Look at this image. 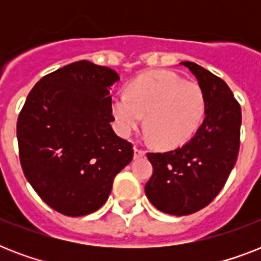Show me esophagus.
I'll use <instances>...</instances> for the list:
<instances>
[{
  "mask_svg": "<svg viewBox=\"0 0 261 261\" xmlns=\"http://www.w3.org/2000/svg\"><path fill=\"white\" fill-rule=\"evenodd\" d=\"M145 155V151L142 150V149H139V147L135 146L134 147V157L135 159H141V157H143Z\"/></svg>",
  "mask_w": 261,
  "mask_h": 261,
  "instance_id": "34e87169",
  "label": "esophagus"
}]
</instances>
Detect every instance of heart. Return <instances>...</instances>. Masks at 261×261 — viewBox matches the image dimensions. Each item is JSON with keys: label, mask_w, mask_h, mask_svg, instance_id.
I'll use <instances>...</instances> for the list:
<instances>
[{"label": "heart", "mask_w": 261, "mask_h": 261, "mask_svg": "<svg viewBox=\"0 0 261 261\" xmlns=\"http://www.w3.org/2000/svg\"><path fill=\"white\" fill-rule=\"evenodd\" d=\"M204 110L202 88L168 70L139 75L128 84L127 94H118L111 102L119 134L130 137L145 116L147 138L163 147L187 142L200 126Z\"/></svg>", "instance_id": "1"}]
</instances>
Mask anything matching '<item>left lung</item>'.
I'll use <instances>...</instances> for the list:
<instances>
[{"label":"left lung","mask_w":261,"mask_h":261,"mask_svg":"<svg viewBox=\"0 0 261 261\" xmlns=\"http://www.w3.org/2000/svg\"><path fill=\"white\" fill-rule=\"evenodd\" d=\"M206 98L204 120L191 141L174 150L147 153L153 174L145 186L155 208L190 215L210 204L226 182L240 150L241 107L219 77L194 62H181Z\"/></svg>","instance_id":"8db88e82"}]
</instances>
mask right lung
<instances>
[{
	"instance_id": "right-lung-1",
	"label": "right lung",
	"mask_w": 261,
	"mask_h": 261,
	"mask_svg": "<svg viewBox=\"0 0 261 261\" xmlns=\"http://www.w3.org/2000/svg\"><path fill=\"white\" fill-rule=\"evenodd\" d=\"M119 80L89 61L36 83L17 119L22 172L44 202L67 217L94 213L115 176L131 163L133 143L115 134L110 89Z\"/></svg>"
}]
</instances>
